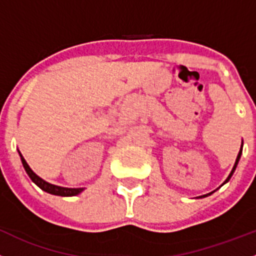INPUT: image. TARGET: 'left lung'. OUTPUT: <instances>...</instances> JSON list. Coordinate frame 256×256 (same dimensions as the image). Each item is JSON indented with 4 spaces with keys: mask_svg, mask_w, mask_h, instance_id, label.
<instances>
[{
    "mask_svg": "<svg viewBox=\"0 0 256 256\" xmlns=\"http://www.w3.org/2000/svg\"><path fill=\"white\" fill-rule=\"evenodd\" d=\"M242 148H240V151H239V154H238V158H236V160H235V164H234V168H232V172H230V174H229V176H228V178H226V180H225V181H224V182H222V185H220V186H222V185H224V184H226V182H228V181H229V180H230V178H232V174H234L235 168H236L238 164H239V160H240V158H242ZM220 186H219V188H220ZM218 188H216V190H218ZM212 192H215V190H214V191H212V192H209V194H205V195H202V196H198V198H196V199H202V198H206V196H209V195H212Z\"/></svg>",
    "mask_w": 256,
    "mask_h": 256,
    "instance_id": "1",
    "label": "left lung"
}]
</instances>
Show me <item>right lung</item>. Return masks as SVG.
I'll return each mask as SVG.
<instances>
[{"mask_svg": "<svg viewBox=\"0 0 256 256\" xmlns=\"http://www.w3.org/2000/svg\"><path fill=\"white\" fill-rule=\"evenodd\" d=\"M17 151H18V155L20 158H21L22 165H24L27 175L30 176L32 182L36 184L41 190L46 191V192H48V194L51 195H57V196H76V195L81 194V192L85 190V188H64V186H57V185H54V184L47 182V181H44V178H41L37 174H34V171H32V168H30L28 164L26 162V160H24V158L22 156V154L20 152V150Z\"/></svg>", "mask_w": 256, "mask_h": 256, "instance_id": "1", "label": "right lung"}]
</instances>
